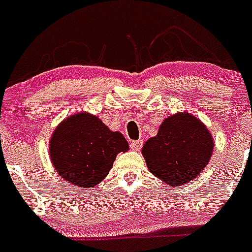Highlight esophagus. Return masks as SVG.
Returning <instances> with one entry per match:
<instances>
[{
    "label": "esophagus",
    "instance_id": "esophagus-1",
    "mask_svg": "<svg viewBox=\"0 0 252 252\" xmlns=\"http://www.w3.org/2000/svg\"><path fill=\"white\" fill-rule=\"evenodd\" d=\"M143 146V140H131L130 143V147H131V150L134 151H139L142 148Z\"/></svg>",
    "mask_w": 252,
    "mask_h": 252
}]
</instances>
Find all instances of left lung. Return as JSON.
Listing matches in <instances>:
<instances>
[{
	"mask_svg": "<svg viewBox=\"0 0 252 252\" xmlns=\"http://www.w3.org/2000/svg\"><path fill=\"white\" fill-rule=\"evenodd\" d=\"M215 142L206 125L186 112L165 118L158 135L144 143L142 155L150 172L176 187L190 182L206 168Z\"/></svg>",
	"mask_w": 252,
	"mask_h": 252,
	"instance_id": "obj_1",
	"label": "left lung"
}]
</instances>
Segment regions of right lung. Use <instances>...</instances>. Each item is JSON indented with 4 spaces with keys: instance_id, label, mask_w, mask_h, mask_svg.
Returning a JSON list of instances; mask_svg holds the SVG:
<instances>
[{
    "instance_id": "1",
    "label": "right lung",
    "mask_w": 252,
    "mask_h": 252,
    "mask_svg": "<svg viewBox=\"0 0 252 252\" xmlns=\"http://www.w3.org/2000/svg\"><path fill=\"white\" fill-rule=\"evenodd\" d=\"M128 144L118 131H112L98 117L75 113L58 125L49 142L54 169L67 182L78 187L96 186L113 166L117 155Z\"/></svg>"
}]
</instances>
